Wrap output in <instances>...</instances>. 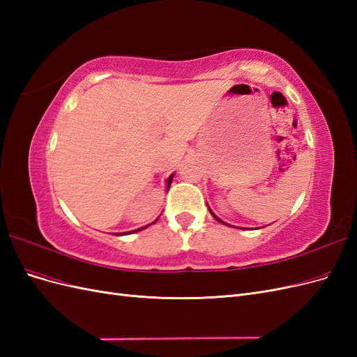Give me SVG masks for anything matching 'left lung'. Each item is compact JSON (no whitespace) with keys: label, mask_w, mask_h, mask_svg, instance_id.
Returning a JSON list of instances; mask_svg holds the SVG:
<instances>
[{"label":"left lung","mask_w":357,"mask_h":357,"mask_svg":"<svg viewBox=\"0 0 357 357\" xmlns=\"http://www.w3.org/2000/svg\"><path fill=\"white\" fill-rule=\"evenodd\" d=\"M208 210H210V208H208ZM210 213H211V215H213V218H214L215 220H218V222H220V223H223V225H226V223H225V222H222V220H220V219L218 218V215H215V214H214V213H213L211 210H210Z\"/></svg>","instance_id":"8db88e82"}]
</instances>
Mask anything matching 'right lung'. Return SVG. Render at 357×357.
I'll return each mask as SVG.
<instances>
[{
  "mask_svg": "<svg viewBox=\"0 0 357 357\" xmlns=\"http://www.w3.org/2000/svg\"><path fill=\"white\" fill-rule=\"evenodd\" d=\"M172 177H174V172H172V174L167 178V190L169 189V186H171V183H172ZM159 219V218H158ZM158 219L155 220V222H152V223H149V225H146V226H143V228H138V229H135V231H129V232H121V234H116V235H129V234H134V232H138V231H143V229H146V228H149L150 225H153V223H156L158 222Z\"/></svg>",
  "mask_w": 357,
  "mask_h": 357,
  "instance_id": "1",
  "label": "right lung"
}]
</instances>
